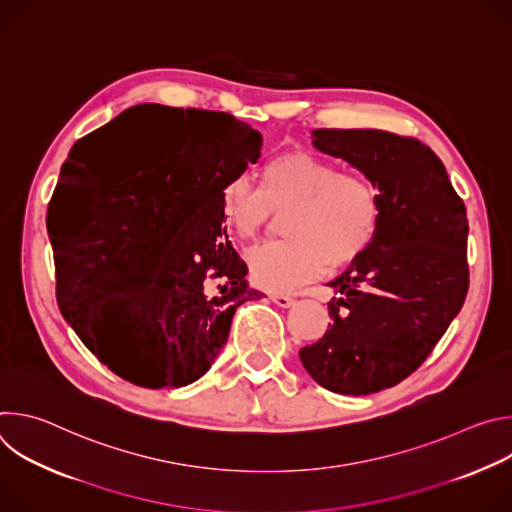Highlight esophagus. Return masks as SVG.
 <instances>
[{"instance_id":"34e87169","label":"esophagus","mask_w":512,"mask_h":512,"mask_svg":"<svg viewBox=\"0 0 512 512\" xmlns=\"http://www.w3.org/2000/svg\"><path fill=\"white\" fill-rule=\"evenodd\" d=\"M269 300L273 304H277L279 308H289L291 304H294V298L287 296V294H269Z\"/></svg>"}]
</instances>
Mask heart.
I'll return each instance as SVG.
<instances>
[{"label":"heart","instance_id":"1","mask_svg":"<svg viewBox=\"0 0 512 512\" xmlns=\"http://www.w3.org/2000/svg\"><path fill=\"white\" fill-rule=\"evenodd\" d=\"M225 223L241 237L255 239L283 216L285 239L247 253L255 285L269 291L298 287L326 269H342L367 251L381 227L379 186L362 172L338 166L314 152L285 150L261 168V186L237 174L221 188Z\"/></svg>","mask_w":512,"mask_h":512}]
</instances>
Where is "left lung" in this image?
<instances>
[{"label": "left lung", "instance_id": "left-lung-1", "mask_svg": "<svg viewBox=\"0 0 512 512\" xmlns=\"http://www.w3.org/2000/svg\"><path fill=\"white\" fill-rule=\"evenodd\" d=\"M314 145L367 174L381 190L373 245L328 285L324 336L300 350L332 393L395 387L431 354L460 312L468 285V216L446 166L425 143L381 129H316Z\"/></svg>", "mask_w": 512, "mask_h": 512}]
</instances>
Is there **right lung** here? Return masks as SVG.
I'll list each match as a JSON object with an SVG mask.
<instances>
[{
	"label": "right lung",
	"mask_w": 512,
	"mask_h": 512,
	"mask_svg": "<svg viewBox=\"0 0 512 512\" xmlns=\"http://www.w3.org/2000/svg\"><path fill=\"white\" fill-rule=\"evenodd\" d=\"M145 120L143 153L109 163L94 152ZM261 156V133L231 113L137 105L81 137L58 194L91 202L50 243L56 302L83 344L117 377L145 387L200 379L229 338L235 310L259 300L227 237L223 184ZM218 278L219 291L205 294Z\"/></svg>",
	"instance_id": "obj_1"
}]
</instances>
